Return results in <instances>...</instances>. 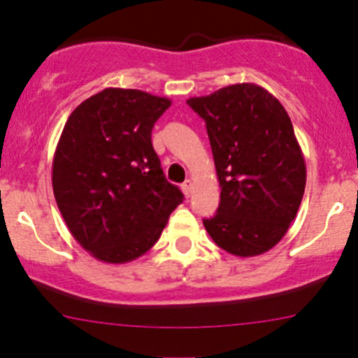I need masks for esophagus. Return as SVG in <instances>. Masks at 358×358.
Here are the masks:
<instances>
[{
    "label": "esophagus",
    "mask_w": 358,
    "mask_h": 358,
    "mask_svg": "<svg viewBox=\"0 0 358 358\" xmlns=\"http://www.w3.org/2000/svg\"><path fill=\"white\" fill-rule=\"evenodd\" d=\"M192 180H185V182H183V185H182V190H183V194H185L187 197H190V194H192Z\"/></svg>",
    "instance_id": "1"
}]
</instances>
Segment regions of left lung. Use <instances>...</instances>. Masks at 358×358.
<instances>
[{
	"instance_id": "obj_1",
	"label": "left lung",
	"mask_w": 358,
	"mask_h": 358,
	"mask_svg": "<svg viewBox=\"0 0 358 358\" xmlns=\"http://www.w3.org/2000/svg\"><path fill=\"white\" fill-rule=\"evenodd\" d=\"M204 119L220 187L218 213L204 220L218 248L258 256L286 236L306 185V166L282 103L255 83L187 100Z\"/></svg>"
}]
</instances>
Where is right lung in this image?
I'll use <instances>...</instances> for the list:
<instances>
[{
    "mask_svg": "<svg viewBox=\"0 0 358 358\" xmlns=\"http://www.w3.org/2000/svg\"><path fill=\"white\" fill-rule=\"evenodd\" d=\"M169 106L166 96L106 88L79 103L64 126L53 156V194L69 232L100 262L145 255L183 201L164 178L150 140Z\"/></svg>",
    "mask_w": 358,
    "mask_h": 358,
    "instance_id": "1",
    "label": "right lung"
}]
</instances>
